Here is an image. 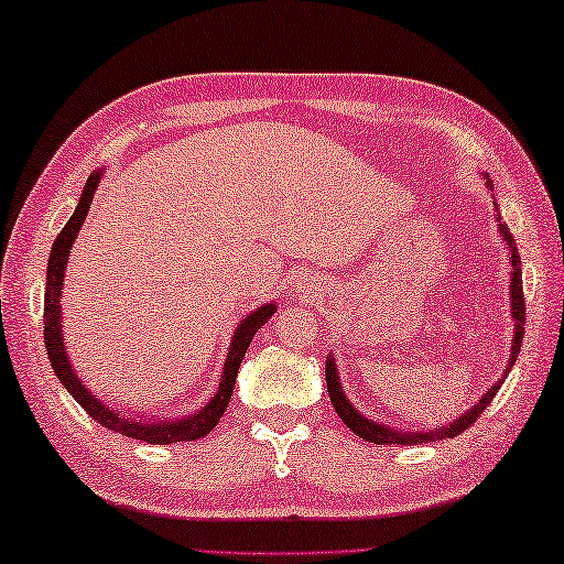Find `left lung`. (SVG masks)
<instances>
[{
	"mask_svg": "<svg viewBox=\"0 0 564 564\" xmlns=\"http://www.w3.org/2000/svg\"><path fill=\"white\" fill-rule=\"evenodd\" d=\"M482 183H486L488 191L492 193V181L488 173H482ZM492 205H496V220H498V232H500V240L506 245L508 250V260H510V317H512V341H510V359H508V367L502 371V377L492 383V387L482 393V397L473 403V406L460 413V416L453 419L446 426H436V429H426V431H419V429H399V426H389V423L383 421H373L367 413H361L354 403L349 401L347 391L341 387V377H339V369H337V359L327 357V389H329V399L334 403V409H337L339 419L347 423V426L357 433L359 438L369 441V443H379V446H389V443H401V446H419V443H431V441H443V438H453L458 436V433L466 431L473 421H476L482 411H486L488 403L496 397L498 389L502 387V381L512 369V364H516L518 354H520V344L522 337H525V300H522V270H520V254H518V247L516 240H512V235L506 225L500 223V213H498V203H496V195H492Z\"/></svg>",
	"mask_w": 564,
	"mask_h": 564,
	"instance_id": "obj_1",
	"label": "left lung"
}]
</instances>
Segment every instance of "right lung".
<instances>
[{"instance_id":"add662e5","label":"right lung","mask_w":564,"mask_h":564,"mask_svg":"<svg viewBox=\"0 0 564 564\" xmlns=\"http://www.w3.org/2000/svg\"><path fill=\"white\" fill-rule=\"evenodd\" d=\"M106 171H96L88 175V181L82 191V197H78L74 215L68 217V223L64 225V230L58 232V237L52 245V254H48V267H46V288H44V344H46V354L48 361H52V369L56 373V379L62 381V387L72 393L76 399L78 406H82L88 416H91L96 423H101L104 429L123 433L128 438L135 441H145V443H177V441H197L210 433L217 421L223 419V413L230 403V397L235 391V379H237V369L245 359V351L250 347L252 337L257 329L272 317L276 312L274 302H267L262 307L252 310L247 317L237 322V327L232 332L230 339V349H227V357L223 364V373H220V383H217V391L210 397V401L203 403L195 413H187V416L181 419H135V416H126L121 409H113L111 403H104L96 393L86 387L78 377L72 359H68L66 351V341H64V327H62V290H64V274L68 267V254H72V247L78 237V230L88 215V207H91L94 193L98 183H101Z\"/></svg>"}]
</instances>
